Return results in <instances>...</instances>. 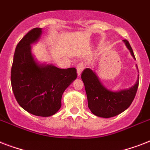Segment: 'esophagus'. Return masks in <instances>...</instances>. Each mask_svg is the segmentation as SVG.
<instances>
[{"mask_svg": "<svg viewBox=\"0 0 150 150\" xmlns=\"http://www.w3.org/2000/svg\"><path fill=\"white\" fill-rule=\"evenodd\" d=\"M85 65L83 64H79L77 67V75L78 78H79L81 76V74H82V71L84 70Z\"/></svg>", "mask_w": 150, "mask_h": 150, "instance_id": "1", "label": "esophagus"}]
</instances>
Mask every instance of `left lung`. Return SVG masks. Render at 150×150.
<instances>
[{"mask_svg":"<svg viewBox=\"0 0 150 150\" xmlns=\"http://www.w3.org/2000/svg\"><path fill=\"white\" fill-rule=\"evenodd\" d=\"M123 42L135 60L128 41L124 40ZM136 68L138 69L137 64ZM81 77L84 82L89 110L94 115L104 118L118 115L128 109L135 98L139 82V75H138L136 82L132 87L112 91L103 84L96 71L90 68H86Z\"/></svg>","mask_w":150,"mask_h":150,"instance_id":"8db88e82","label":"left lung"}]
</instances>
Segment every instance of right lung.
<instances>
[{
    "label": "right lung",
    "instance_id": "1",
    "mask_svg": "<svg viewBox=\"0 0 150 150\" xmlns=\"http://www.w3.org/2000/svg\"><path fill=\"white\" fill-rule=\"evenodd\" d=\"M42 29L29 31L18 43L13 59L11 82L15 99L29 114L50 117L61 107V97L77 78L76 69H61L38 61L32 45L39 41Z\"/></svg>",
    "mask_w": 150,
    "mask_h": 150
}]
</instances>
